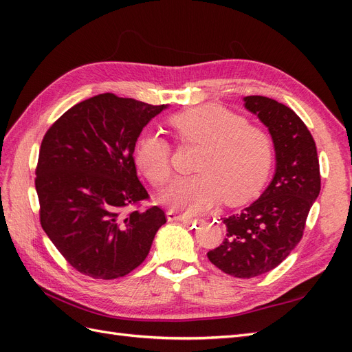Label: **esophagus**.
<instances>
[{
	"instance_id": "1",
	"label": "esophagus",
	"mask_w": 352,
	"mask_h": 352,
	"mask_svg": "<svg viewBox=\"0 0 352 352\" xmlns=\"http://www.w3.org/2000/svg\"><path fill=\"white\" fill-rule=\"evenodd\" d=\"M167 216V220L168 221H182V223H186V225H189V223H194L197 220H194L190 216H186V214H179V212L173 211V210H168L166 212Z\"/></svg>"
}]
</instances>
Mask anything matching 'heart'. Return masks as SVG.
<instances>
[{"label":"heart","instance_id":"1","mask_svg":"<svg viewBox=\"0 0 352 352\" xmlns=\"http://www.w3.org/2000/svg\"><path fill=\"white\" fill-rule=\"evenodd\" d=\"M182 144L201 145L197 175L180 177L167 188L163 202L170 208L197 214L226 199L236 206L257 195L267 179L273 145L267 132L247 124L241 116L217 104H204L168 119ZM135 163L155 186L172 176V150L158 133L140 136Z\"/></svg>","mask_w":352,"mask_h":352}]
</instances>
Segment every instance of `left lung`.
Here are the masks:
<instances>
[{"label": "left lung", "instance_id": "8db88e82", "mask_svg": "<svg viewBox=\"0 0 352 352\" xmlns=\"http://www.w3.org/2000/svg\"><path fill=\"white\" fill-rule=\"evenodd\" d=\"M243 105L269 129L274 175L257 201L223 219L226 238L207 257L233 278L250 279L278 267L301 241L320 194V167L313 136L294 110L260 95L245 97Z\"/></svg>", "mask_w": 352, "mask_h": 352}]
</instances>
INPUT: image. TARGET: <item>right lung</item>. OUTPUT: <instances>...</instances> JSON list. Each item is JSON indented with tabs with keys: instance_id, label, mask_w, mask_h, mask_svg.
Here are the masks:
<instances>
[{
	"instance_id": "right-lung-1",
	"label": "right lung",
	"mask_w": 352,
	"mask_h": 352,
	"mask_svg": "<svg viewBox=\"0 0 352 352\" xmlns=\"http://www.w3.org/2000/svg\"><path fill=\"white\" fill-rule=\"evenodd\" d=\"M167 107L100 94L73 105L42 140L35 179L41 226L82 274L110 280L131 273L166 223L155 206L123 210L148 198L135 144Z\"/></svg>"
}]
</instances>
